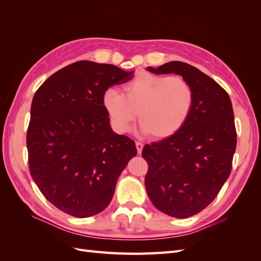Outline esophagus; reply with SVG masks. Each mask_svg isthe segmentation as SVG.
<instances>
[{
	"mask_svg": "<svg viewBox=\"0 0 261 261\" xmlns=\"http://www.w3.org/2000/svg\"><path fill=\"white\" fill-rule=\"evenodd\" d=\"M135 145H136V148H137V152L140 154V153H141V151H143L144 144H143V143H140V141H136Z\"/></svg>",
	"mask_w": 261,
	"mask_h": 261,
	"instance_id": "obj_1",
	"label": "esophagus"
}]
</instances>
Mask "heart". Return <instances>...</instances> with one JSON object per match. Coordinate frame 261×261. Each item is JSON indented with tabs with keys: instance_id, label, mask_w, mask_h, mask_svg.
<instances>
[{
	"instance_id": "obj_1",
	"label": "heart",
	"mask_w": 261,
	"mask_h": 261,
	"mask_svg": "<svg viewBox=\"0 0 261 261\" xmlns=\"http://www.w3.org/2000/svg\"><path fill=\"white\" fill-rule=\"evenodd\" d=\"M123 90L124 94L110 89L103 96L114 128L127 130L139 113L144 132L155 139L171 137L183 128L195 105L193 86L180 76L140 73Z\"/></svg>"
}]
</instances>
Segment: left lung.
Listing matches in <instances>:
<instances>
[{"label": "left lung", "mask_w": 261, "mask_h": 261, "mask_svg": "<svg viewBox=\"0 0 261 261\" xmlns=\"http://www.w3.org/2000/svg\"><path fill=\"white\" fill-rule=\"evenodd\" d=\"M153 74L180 75L195 91L188 121L174 135L146 145V191L153 206L175 218H189L213 201L231 174L236 128L231 99L218 83L187 63L172 61Z\"/></svg>", "instance_id": "8db88e82"}]
</instances>
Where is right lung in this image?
Here are the masks:
<instances>
[{"label": "right lung", "instance_id": "right-lung-1", "mask_svg": "<svg viewBox=\"0 0 261 261\" xmlns=\"http://www.w3.org/2000/svg\"><path fill=\"white\" fill-rule=\"evenodd\" d=\"M134 72L78 61L51 75L35 93L27 129L30 175L53 206L87 218L111 202L133 156L134 140L110 127L106 91Z\"/></svg>", "mask_w": 261, "mask_h": 261}]
</instances>
